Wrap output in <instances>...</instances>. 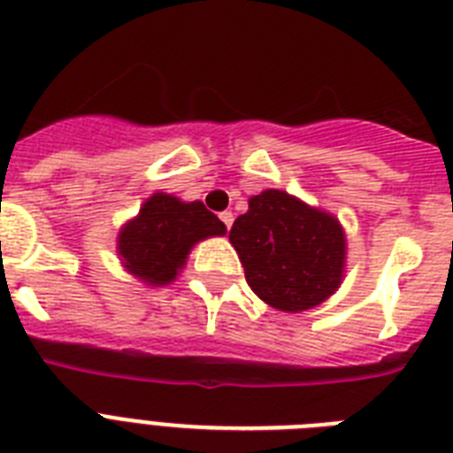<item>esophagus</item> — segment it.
Wrapping results in <instances>:
<instances>
[{
  "label": "esophagus",
  "instance_id": "1",
  "mask_svg": "<svg viewBox=\"0 0 453 453\" xmlns=\"http://www.w3.org/2000/svg\"><path fill=\"white\" fill-rule=\"evenodd\" d=\"M220 220H223V226H226L227 230H230V227H233L234 214H233V211H223V214H220Z\"/></svg>",
  "mask_w": 453,
  "mask_h": 453
}]
</instances>
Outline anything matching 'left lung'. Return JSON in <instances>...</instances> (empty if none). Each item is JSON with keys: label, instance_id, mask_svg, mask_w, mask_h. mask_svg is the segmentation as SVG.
Returning <instances> with one entry per match:
<instances>
[{"label": "left lung", "instance_id": "obj_1", "mask_svg": "<svg viewBox=\"0 0 453 453\" xmlns=\"http://www.w3.org/2000/svg\"><path fill=\"white\" fill-rule=\"evenodd\" d=\"M246 284L279 311L311 310L340 288L347 237L340 220L284 190H263L230 230Z\"/></svg>", "mask_w": 453, "mask_h": 453}]
</instances>
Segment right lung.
Listing matches in <instances>:
<instances>
[{"instance_id": "obj_1", "label": "right lung", "mask_w": 453, "mask_h": 453, "mask_svg": "<svg viewBox=\"0 0 453 453\" xmlns=\"http://www.w3.org/2000/svg\"><path fill=\"white\" fill-rule=\"evenodd\" d=\"M220 234H226L223 220L202 202L153 193L139 214L120 227L119 256L125 270L143 284L167 286L181 272L197 242Z\"/></svg>"}]
</instances>
